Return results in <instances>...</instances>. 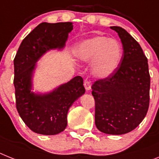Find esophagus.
<instances>
[{"instance_id": "34e87169", "label": "esophagus", "mask_w": 159, "mask_h": 159, "mask_svg": "<svg viewBox=\"0 0 159 159\" xmlns=\"http://www.w3.org/2000/svg\"><path fill=\"white\" fill-rule=\"evenodd\" d=\"M84 86H85L86 90H90V89H91V83H90V81L85 80V81H84Z\"/></svg>"}]
</instances>
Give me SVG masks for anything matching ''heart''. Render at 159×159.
Here are the masks:
<instances>
[{"label": "heart", "mask_w": 159, "mask_h": 159, "mask_svg": "<svg viewBox=\"0 0 159 159\" xmlns=\"http://www.w3.org/2000/svg\"><path fill=\"white\" fill-rule=\"evenodd\" d=\"M77 57L90 62L92 73L98 78L110 76L117 69L123 57L120 43L116 39L98 35L82 41L77 49Z\"/></svg>", "instance_id": "1"}]
</instances>
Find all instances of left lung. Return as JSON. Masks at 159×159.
<instances>
[{
	"label": "left lung",
	"mask_w": 159,
	"mask_h": 159,
	"mask_svg": "<svg viewBox=\"0 0 159 159\" xmlns=\"http://www.w3.org/2000/svg\"><path fill=\"white\" fill-rule=\"evenodd\" d=\"M123 44V57L110 76L92 85L95 125L102 133L122 135L138 126L150 104V76L140 44L125 29L111 26Z\"/></svg>",
	"instance_id": "obj_1"
}]
</instances>
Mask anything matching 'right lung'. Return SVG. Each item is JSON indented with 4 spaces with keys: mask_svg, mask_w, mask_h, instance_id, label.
<instances>
[{
    "mask_svg": "<svg viewBox=\"0 0 159 159\" xmlns=\"http://www.w3.org/2000/svg\"><path fill=\"white\" fill-rule=\"evenodd\" d=\"M73 27V22H42L22 40L14 58L16 107L26 126L39 134L64 131L69 107L86 91L80 76L48 93L31 91L37 61L52 49L64 48Z\"/></svg>",
    "mask_w": 159,
    "mask_h": 159,
    "instance_id": "1",
    "label": "right lung"
}]
</instances>
